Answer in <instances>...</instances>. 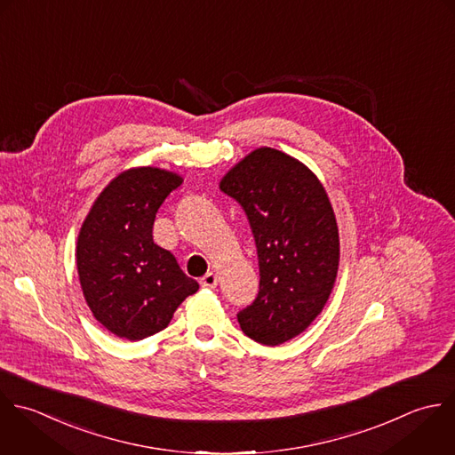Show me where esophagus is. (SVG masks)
Wrapping results in <instances>:
<instances>
[{"instance_id": "obj_1", "label": "esophagus", "mask_w": 455, "mask_h": 455, "mask_svg": "<svg viewBox=\"0 0 455 455\" xmlns=\"http://www.w3.org/2000/svg\"><path fill=\"white\" fill-rule=\"evenodd\" d=\"M200 285H202V287H207V289H214V287L218 285V278H216V275H214V273H207V275H204V276L200 278Z\"/></svg>"}]
</instances>
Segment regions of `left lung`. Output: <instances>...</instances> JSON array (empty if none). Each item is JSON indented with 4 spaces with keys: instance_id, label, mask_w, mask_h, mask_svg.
<instances>
[{
    "instance_id": "8db88e82",
    "label": "left lung",
    "mask_w": 455,
    "mask_h": 455,
    "mask_svg": "<svg viewBox=\"0 0 455 455\" xmlns=\"http://www.w3.org/2000/svg\"><path fill=\"white\" fill-rule=\"evenodd\" d=\"M220 189L244 209L259 255V294L237 321L251 340L280 346L303 333L331 294L340 243L330 198L303 163L269 147L235 164Z\"/></svg>"
}]
</instances>
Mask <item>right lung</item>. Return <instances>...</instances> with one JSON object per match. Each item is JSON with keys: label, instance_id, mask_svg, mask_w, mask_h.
<instances>
[{"label": "right lung", "instance_id": "right-lung-1", "mask_svg": "<svg viewBox=\"0 0 455 455\" xmlns=\"http://www.w3.org/2000/svg\"><path fill=\"white\" fill-rule=\"evenodd\" d=\"M182 179L159 168L115 177L92 205L77 237V273L93 317L113 335L143 340L168 326L198 291L175 257L157 246V209Z\"/></svg>", "mask_w": 455, "mask_h": 455}]
</instances>
